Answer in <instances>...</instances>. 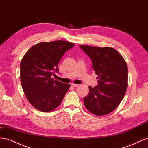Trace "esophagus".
<instances>
[{
    "label": "esophagus",
    "mask_w": 148,
    "mask_h": 148,
    "mask_svg": "<svg viewBox=\"0 0 148 148\" xmlns=\"http://www.w3.org/2000/svg\"><path fill=\"white\" fill-rule=\"evenodd\" d=\"M71 86H73V87H77V86H78V84H74V83H71Z\"/></svg>",
    "instance_id": "esophagus-1"
}]
</instances>
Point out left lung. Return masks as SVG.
<instances>
[{
  "label": "left lung",
  "instance_id": "obj_1",
  "mask_svg": "<svg viewBox=\"0 0 148 148\" xmlns=\"http://www.w3.org/2000/svg\"><path fill=\"white\" fill-rule=\"evenodd\" d=\"M92 60L98 85L89 86L83 98L86 109L101 116L114 111L122 101L128 86V68L120 53L110 47L79 46Z\"/></svg>",
  "mask_w": 148,
  "mask_h": 148
}]
</instances>
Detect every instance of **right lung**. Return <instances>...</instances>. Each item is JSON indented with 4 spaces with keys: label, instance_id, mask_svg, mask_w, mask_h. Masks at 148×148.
Here are the masks:
<instances>
[{
    "label": "right lung",
    "instance_id": "right-lung-1",
    "mask_svg": "<svg viewBox=\"0 0 148 148\" xmlns=\"http://www.w3.org/2000/svg\"><path fill=\"white\" fill-rule=\"evenodd\" d=\"M75 44L65 41L40 42L31 47L20 64L23 92L36 109L44 112L60 105L70 86L51 78L59 72L58 65L66 51Z\"/></svg>",
    "mask_w": 148,
    "mask_h": 148
}]
</instances>
